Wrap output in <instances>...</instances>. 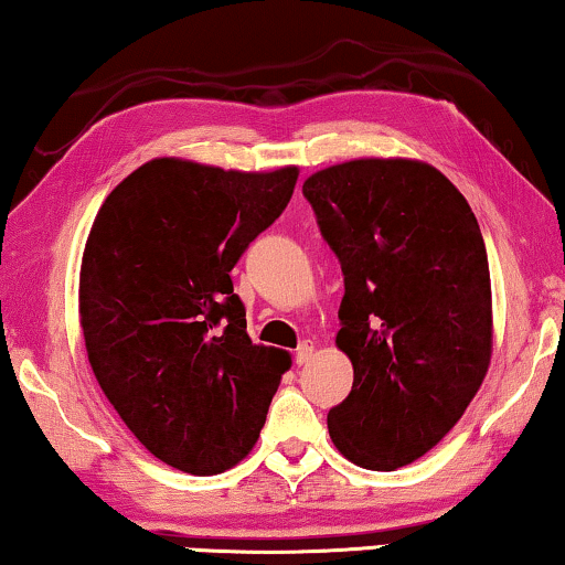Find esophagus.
I'll return each instance as SVG.
<instances>
[{
	"label": "esophagus",
	"instance_id": "1",
	"mask_svg": "<svg viewBox=\"0 0 565 565\" xmlns=\"http://www.w3.org/2000/svg\"><path fill=\"white\" fill-rule=\"evenodd\" d=\"M313 351H316V347H313V341H302L300 347H298V351H296V364H308L310 359H313Z\"/></svg>",
	"mask_w": 565,
	"mask_h": 565
}]
</instances>
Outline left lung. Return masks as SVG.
I'll return each instance as SVG.
<instances>
[{
  "label": "left lung",
  "mask_w": 565,
  "mask_h": 565,
  "mask_svg": "<svg viewBox=\"0 0 565 565\" xmlns=\"http://www.w3.org/2000/svg\"><path fill=\"white\" fill-rule=\"evenodd\" d=\"M343 273L337 347L349 397L329 411L351 463L392 471L454 428L492 359V282L477 216L428 162L362 158L302 183Z\"/></svg>",
  "instance_id": "1"
}]
</instances>
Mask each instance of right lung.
<instances>
[{"label":"right lung","mask_w":565,"mask_h":565,"mask_svg":"<svg viewBox=\"0 0 565 565\" xmlns=\"http://www.w3.org/2000/svg\"><path fill=\"white\" fill-rule=\"evenodd\" d=\"M298 168L154 158L106 195L78 313L104 395L154 459L222 473L257 444L290 354L252 343L232 269L282 214Z\"/></svg>","instance_id":"1"}]
</instances>
